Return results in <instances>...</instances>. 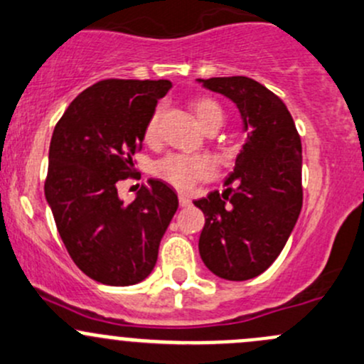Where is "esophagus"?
Here are the masks:
<instances>
[{
    "mask_svg": "<svg viewBox=\"0 0 364 364\" xmlns=\"http://www.w3.org/2000/svg\"><path fill=\"white\" fill-rule=\"evenodd\" d=\"M190 204H192V200H190L188 195H179V205L181 208H188Z\"/></svg>",
    "mask_w": 364,
    "mask_h": 364,
    "instance_id": "1",
    "label": "esophagus"
}]
</instances>
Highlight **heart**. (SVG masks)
<instances>
[{"mask_svg":"<svg viewBox=\"0 0 364 364\" xmlns=\"http://www.w3.org/2000/svg\"><path fill=\"white\" fill-rule=\"evenodd\" d=\"M190 109L195 114V120L198 122L204 131L211 127H220L223 124L225 112L218 101L213 97H193L190 101ZM159 109L151 113L148 118L146 125H144V139L151 143L156 137V131H159ZM159 178L167 181L169 185L178 190H190L197 181L205 179L211 176L213 166L208 159L204 156H186V155H167L162 160L155 164L153 167Z\"/></svg>","mask_w":364,"mask_h":364,"instance_id":"b5f03b06","label":"heart"}]
</instances>
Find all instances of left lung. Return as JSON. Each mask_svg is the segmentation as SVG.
Segmentation results:
<instances>
[{"label":"left lung","mask_w":364,"mask_h":364,"mask_svg":"<svg viewBox=\"0 0 364 364\" xmlns=\"http://www.w3.org/2000/svg\"><path fill=\"white\" fill-rule=\"evenodd\" d=\"M235 102L247 139L225 181L193 204L204 213L202 262L227 281L265 272L281 255L301 211V141L281 97L247 76L198 80Z\"/></svg>","instance_id":"left-lung-1"}]
</instances>
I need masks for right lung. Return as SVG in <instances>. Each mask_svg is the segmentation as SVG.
<instances>
[{
	"mask_svg": "<svg viewBox=\"0 0 364 364\" xmlns=\"http://www.w3.org/2000/svg\"><path fill=\"white\" fill-rule=\"evenodd\" d=\"M169 89V80H102L53 129L45 197L73 262L101 284L146 279L178 209V195L159 179H148L131 204L117 192L132 176L144 125Z\"/></svg>",
	"mask_w": 364,
	"mask_h": 364,
	"instance_id": "obj_1",
	"label": "right lung"
}]
</instances>
